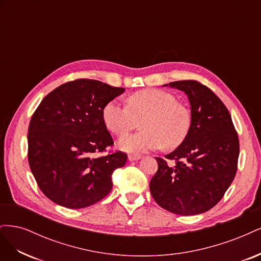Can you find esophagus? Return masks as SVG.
Segmentation results:
<instances>
[{"instance_id":"1","label":"esophagus","mask_w":261,"mask_h":261,"mask_svg":"<svg viewBox=\"0 0 261 261\" xmlns=\"http://www.w3.org/2000/svg\"><path fill=\"white\" fill-rule=\"evenodd\" d=\"M140 155H138V154H129L128 155V160L129 161H136V160H139L140 159Z\"/></svg>"}]
</instances>
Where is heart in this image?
Masks as SVG:
<instances>
[{
  "label": "heart",
  "mask_w": 261,
  "mask_h": 261,
  "mask_svg": "<svg viewBox=\"0 0 261 261\" xmlns=\"http://www.w3.org/2000/svg\"><path fill=\"white\" fill-rule=\"evenodd\" d=\"M102 117L110 132L124 136L141 122V130L125 136L118 146L127 152L140 153L159 149H174L186 139L192 125L189 110L173 94L160 89H144L133 93L128 105L108 102Z\"/></svg>",
  "instance_id": "b5f03b06"
}]
</instances>
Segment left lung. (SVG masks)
Segmentation results:
<instances>
[{"label": "left lung", "mask_w": 261, "mask_h": 261, "mask_svg": "<svg viewBox=\"0 0 261 261\" xmlns=\"http://www.w3.org/2000/svg\"><path fill=\"white\" fill-rule=\"evenodd\" d=\"M168 86V85H164ZM184 91L191 103L192 125L186 139L164 158L150 192L163 209L180 216L206 212L222 199L238 171L240 141L228 110L216 93L196 81L169 84ZM175 161L171 166L167 162Z\"/></svg>", "instance_id": "1"}]
</instances>
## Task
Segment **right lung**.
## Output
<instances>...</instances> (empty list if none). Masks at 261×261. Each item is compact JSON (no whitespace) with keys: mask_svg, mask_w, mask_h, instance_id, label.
<instances>
[{"mask_svg":"<svg viewBox=\"0 0 261 261\" xmlns=\"http://www.w3.org/2000/svg\"><path fill=\"white\" fill-rule=\"evenodd\" d=\"M124 90L85 78L68 82L45 96L31 116L29 167L39 188L53 202L81 209L111 192L113 171L124 167L127 154H94L113 145L102 110Z\"/></svg>","mask_w":261,"mask_h":261,"instance_id":"1","label":"right lung"}]
</instances>
